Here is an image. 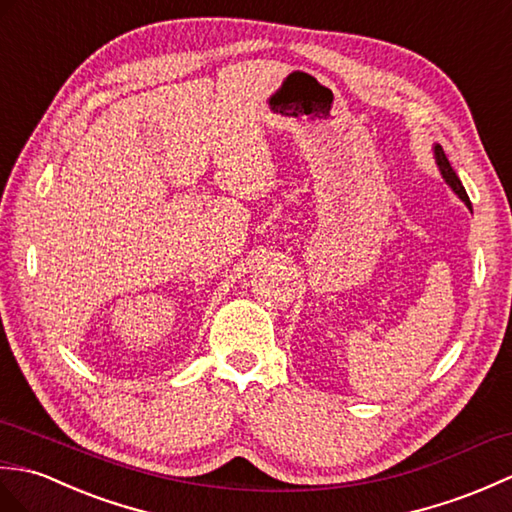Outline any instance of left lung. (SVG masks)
I'll return each instance as SVG.
<instances>
[{"mask_svg":"<svg viewBox=\"0 0 512 512\" xmlns=\"http://www.w3.org/2000/svg\"><path fill=\"white\" fill-rule=\"evenodd\" d=\"M434 160H436V166H438V170H440L442 179L447 181V186H449L453 192H456V195L464 201V206H467L469 210H473L471 201H469V195H467V190H464L460 177L456 175V170L451 168V164H449V160H447V155H445V151H442L440 144H434Z\"/></svg>","mask_w":512,"mask_h":512,"instance_id":"obj_1","label":"left lung"}]
</instances>
